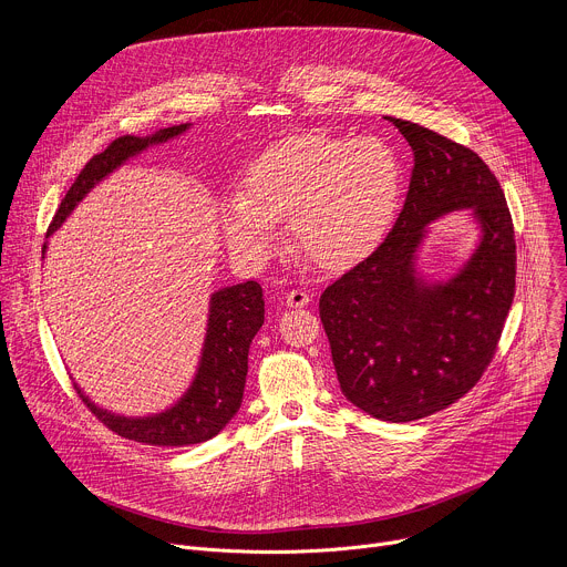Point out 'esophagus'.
Listing matches in <instances>:
<instances>
[{
  "label": "esophagus",
  "mask_w": 567,
  "mask_h": 567,
  "mask_svg": "<svg viewBox=\"0 0 567 567\" xmlns=\"http://www.w3.org/2000/svg\"><path fill=\"white\" fill-rule=\"evenodd\" d=\"M309 300H311L309 293L302 289H291L287 293V307H305V305H309Z\"/></svg>",
  "instance_id": "esophagus-1"
}]
</instances>
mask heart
<instances>
[{
	"label": "heart",
	"mask_w": 567,
	"mask_h": 567,
	"mask_svg": "<svg viewBox=\"0 0 567 567\" xmlns=\"http://www.w3.org/2000/svg\"><path fill=\"white\" fill-rule=\"evenodd\" d=\"M401 193L396 154L381 138L298 134L262 152L245 177V193L226 199L228 245L262 260L276 245L278 221L320 269H346L363 258L390 226Z\"/></svg>",
	"instance_id": "heart-1"
}]
</instances>
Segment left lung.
I'll return each mask as SVG.
<instances>
[{
    "label": "left lung",
    "mask_w": 567,
    "mask_h": 567,
    "mask_svg": "<svg viewBox=\"0 0 567 567\" xmlns=\"http://www.w3.org/2000/svg\"><path fill=\"white\" fill-rule=\"evenodd\" d=\"M413 150L403 208L381 245L320 296L343 394L381 422H415L464 396L492 363L516 291V235L505 193L468 147L388 116ZM471 207L483 239L449 284L416 278L423 226Z\"/></svg>",
    "instance_id": "left-lung-1"
}]
</instances>
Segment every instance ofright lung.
I'll return each instance as SVG.
<instances>
[{"label":"right lung","mask_w":567,"mask_h":567,"mask_svg":"<svg viewBox=\"0 0 567 567\" xmlns=\"http://www.w3.org/2000/svg\"><path fill=\"white\" fill-rule=\"evenodd\" d=\"M188 125H173L158 130L152 136H118L101 154H94L87 166L80 171L64 199L53 215L47 235H51L103 177L116 171L121 164L141 150L164 143L182 132ZM47 249V247H44ZM265 322V300L262 287L256 280L224 287L210 298L208 330L204 341V352L199 361L197 377L188 392L166 413L130 420L112 415L85 396L80 394L85 406L103 422L112 433L150 444V446H190L215 437L230 417L239 411L241 394H245V381L249 372V348L258 330Z\"/></svg>","instance_id":"1"}]
</instances>
